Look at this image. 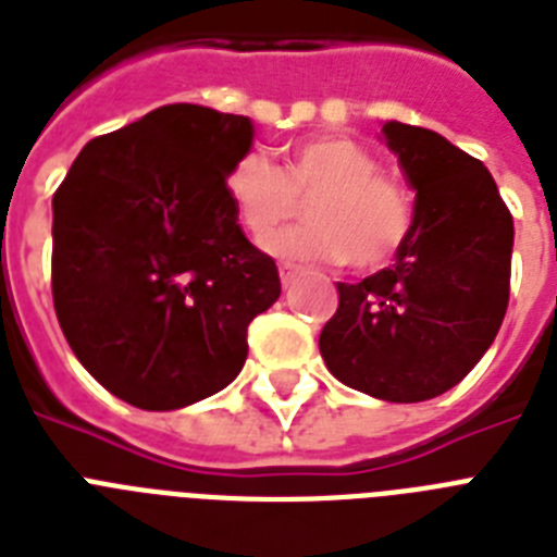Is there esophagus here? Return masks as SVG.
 <instances>
[{
  "label": "esophagus",
  "instance_id": "obj_1",
  "mask_svg": "<svg viewBox=\"0 0 557 557\" xmlns=\"http://www.w3.org/2000/svg\"><path fill=\"white\" fill-rule=\"evenodd\" d=\"M294 280H297V265H292V263H280V283H283V286H292Z\"/></svg>",
  "mask_w": 557,
  "mask_h": 557
}]
</instances>
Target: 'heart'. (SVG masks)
I'll use <instances>...</instances> for the list:
<instances>
[{
	"label": "heart",
	"instance_id": "obj_1",
	"mask_svg": "<svg viewBox=\"0 0 557 557\" xmlns=\"http://www.w3.org/2000/svg\"><path fill=\"white\" fill-rule=\"evenodd\" d=\"M225 194L257 246H265L310 200L312 223L269 246L271 255L377 271L395 260L414 228V202L400 180L377 171L369 148L343 134L300 139L277 169L246 153L225 174Z\"/></svg>",
	"mask_w": 557,
	"mask_h": 557
}]
</instances>
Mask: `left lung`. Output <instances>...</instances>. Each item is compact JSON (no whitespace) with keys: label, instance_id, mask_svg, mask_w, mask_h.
Returning <instances> with one entry per match:
<instances>
[{"label":"left lung","instance_id":"left-lung-1","mask_svg":"<svg viewBox=\"0 0 557 557\" xmlns=\"http://www.w3.org/2000/svg\"><path fill=\"white\" fill-rule=\"evenodd\" d=\"M414 188V228L392 269L337 283L341 302L320 355L346 386L388 404L429 400L490 349L512 274L515 225L481 160L404 122L383 125Z\"/></svg>","mask_w":557,"mask_h":557}]
</instances>
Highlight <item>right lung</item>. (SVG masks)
Returning <instances> with one entry per match:
<instances>
[{
  "mask_svg": "<svg viewBox=\"0 0 557 557\" xmlns=\"http://www.w3.org/2000/svg\"><path fill=\"white\" fill-rule=\"evenodd\" d=\"M248 116L162 106L90 139L53 194V309L67 346L125 404L169 411L234 381L248 323L280 297L225 174Z\"/></svg>",
  "mask_w": 557,
  "mask_h": 557,
  "instance_id": "add662e5",
  "label": "right lung"
}]
</instances>
